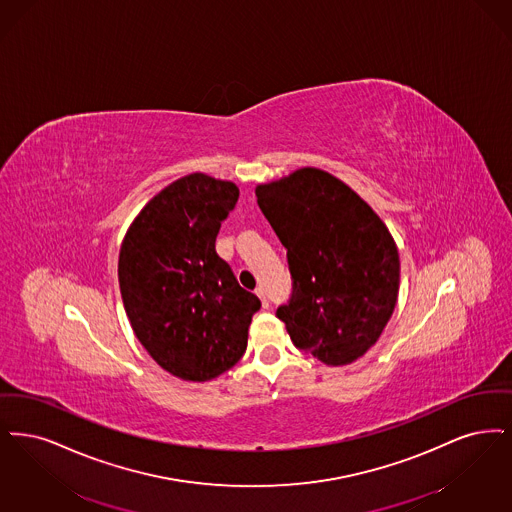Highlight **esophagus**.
<instances>
[{"label":"esophagus","instance_id":"34e87169","mask_svg":"<svg viewBox=\"0 0 512 512\" xmlns=\"http://www.w3.org/2000/svg\"><path fill=\"white\" fill-rule=\"evenodd\" d=\"M256 296H258V298L262 300V306H264V308H267V306H269V300H267L266 290L262 289V287H258V289H256Z\"/></svg>","mask_w":512,"mask_h":512}]
</instances>
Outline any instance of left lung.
I'll list each match as a JSON object with an SVG mask.
<instances>
[{"label":"left lung","mask_w":512,"mask_h":512,"mask_svg":"<svg viewBox=\"0 0 512 512\" xmlns=\"http://www.w3.org/2000/svg\"><path fill=\"white\" fill-rule=\"evenodd\" d=\"M287 248L294 294L277 317L296 348L348 365L375 346L400 292V254L386 223L344 181L298 168L256 187Z\"/></svg>","instance_id":"obj_1"}]
</instances>
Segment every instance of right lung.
<instances>
[{
    "label": "right lung",
    "mask_w": 512,
    "mask_h": 512,
    "mask_svg": "<svg viewBox=\"0 0 512 512\" xmlns=\"http://www.w3.org/2000/svg\"><path fill=\"white\" fill-rule=\"evenodd\" d=\"M239 199L233 181L189 174L149 200L118 256L124 310L137 340L170 375L206 382L245 354L256 294L216 254L220 225Z\"/></svg>",
    "instance_id": "obj_1"
}]
</instances>
